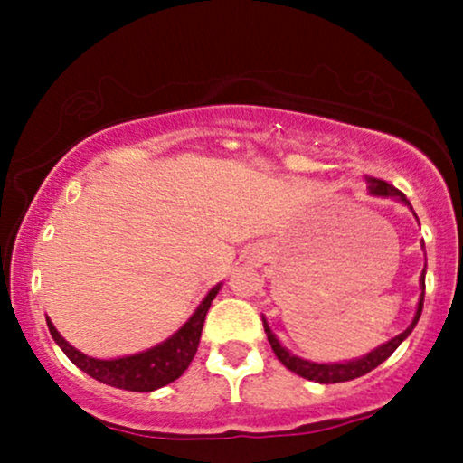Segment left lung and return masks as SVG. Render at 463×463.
Returning <instances> with one entry per match:
<instances>
[{
	"label": "left lung",
	"instance_id": "obj_1",
	"mask_svg": "<svg viewBox=\"0 0 463 463\" xmlns=\"http://www.w3.org/2000/svg\"><path fill=\"white\" fill-rule=\"evenodd\" d=\"M371 194L375 195H390V198H398L402 200L404 204H407L411 208V202L404 198V194L401 192V189H396L394 185H390V183L385 181H379V179H371ZM423 295H426V269L421 271V297H420V306H417V314L413 322H411L407 331H402L398 337L390 339L388 344H383L382 347H377L375 352L366 354L364 358H358V360H352V363H344V364H316V363H309V360H303V358H297L293 356V354H288L284 347L278 344V339L274 337V333L269 331L268 322L263 320V328L265 333H268V341L271 345V350H274V354L278 356V360L287 366L288 371L297 373V375L306 377L309 379V382H318V383H341V382H350V379H356V377H363L366 375V373L375 369V366H379L383 363V360H388L392 354H394V350L398 345L402 344L404 339L409 337L411 331H413L417 320H420L421 316V309H423Z\"/></svg>",
	"mask_w": 463,
	"mask_h": 463
}]
</instances>
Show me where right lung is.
<instances>
[{
  "label": "right lung",
  "instance_id": "1",
  "mask_svg": "<svg viewBox=\"0 0 463 463\" xmlns=\"http://www.w3.org/2000/svg\"><path fill=\"white\" fill-rule=\"evenodd\" d=\"M221 287H214L211 293L206 295V299L200 303V307L195 309V314L187 320V325L181 328L179 333H175L173 337L164 344L151 347L147 352L135 354V356H126L118 360H97L75 350L61 337L52 322L48 320V328L52 339L59 344L62 352L67 354V358L71 360L75 366H80L81 371L88 375L103 382L113 388L128 390V392H154L162 385H168L175 379H179L185 369L192 363L195 352H198L202 326H204V318L208 307L214 297H217Z\"/></svg>",
  "mask_w": 463,
  "mask_h": 463
}]
</instances>
